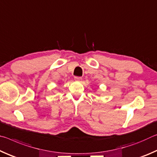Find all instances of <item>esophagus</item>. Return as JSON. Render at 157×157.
<instances>
[{"label":"esophagus","instance_id":"obj_1","mask_svg":"<svg viewBox=\"0 0 157 157\" xmlns=\"http://www.w3.org/2000/svg\"><path fill=\"white\" fill-rule=\"evenodd\" d=\"M74 79H75V80H76V81H80L81 79H82V78H81V77L75 76V78H74Z\"/></svg>","mask_w":157,"mask_h":157}]
</instances>
